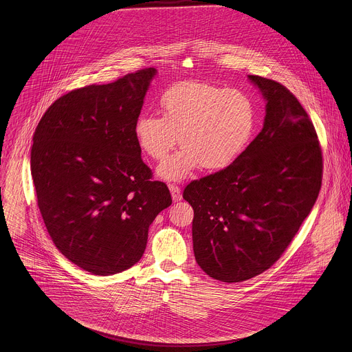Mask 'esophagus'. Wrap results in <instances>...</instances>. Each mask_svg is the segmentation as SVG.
Listing matches in <instances>:
<instances>
[{
  "mask_svg": "<svg viewBox=\"0 0 352 352\" xmlns=\"http://www.w3.org/2000/svg\"><path fill=\"white\" fill-rule=\"evenodd\" d=\"M169 190H170L173 201H179L182 199V190H180V187H177L175 184H169Z\"/></svg>",
  "mask_w": 352,
  "mask_h": 352,
  "instance_id": "esophagus-1",
  "label": "esophagus"
}]
</instances>
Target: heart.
<instances>
[{
    "label": "heart",
    "mask_w": 352,
    "mask_h": 352,
    "mask_svg": "<svg viewBox=\"0 0 352 352\" xmlns=\"http://www.w3.org/2000/svg\"><path fill=\"white\" fill-rule=\"evenodd\" d=\"M160 107L162 116L141 115L134 133L141 149L157 161L177 145L180 135L183 148L158 168L168 180H182L199 165H230L245 151L256 127V107L239 89L180 82L162 94Z\"/></svg>",
    "instance_id": "b5f03b06"
}]
</instances>
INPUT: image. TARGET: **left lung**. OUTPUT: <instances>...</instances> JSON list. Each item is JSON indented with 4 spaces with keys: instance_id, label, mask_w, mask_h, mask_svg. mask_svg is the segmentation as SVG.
<instances>
[{
    "instance_id": "1",
    "label": "left lung",
    "mask_w": 352,
    "mask_h": 352,
    "mask_svg": "<svg viewBox=\"0 0 352 352\" xmlns=\"http://www.w3.org/2000/svg\"><path fill=\"white\" fill-rule=\"evenodd\" d=\"M261 91V131L229 166L191 182L197 263L211 278L236 283L274 265L318 197L322 151L298 99L280 82L250 76Z\"/></svg>"
}]
</instances>
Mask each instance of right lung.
<instances>
[{
    "instance_id": "1",
    "label": "right lung",
    "mask_w": 352,
    "mask_h": 352,
    "mask_svg": "<svg viewBox=\"0 0 352 352\" xmlns=\"http://www.w3.org/2000/svg\"><path fill=\"white\" fill-rule=\"evenodd\" d=\"M154 74L145 67L74 89L51 104L34 134L31 173L47 232L66 258L95 275L138 263L151 222L172 204L134 133Z\"/></svg>"
}]
</instances>
